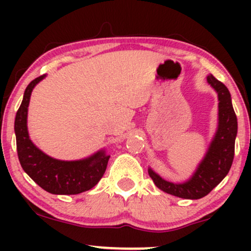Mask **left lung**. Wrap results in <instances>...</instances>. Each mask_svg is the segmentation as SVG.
Segmentation results:
<instances>
[{
	"label": "left lung",
	"instance_id": "8db88e82",
	"mask_svg": "<svg viewBox=\"0 0 251 251\" xmlns=\"http://www.w3.org/2000/svg\"><path fill=\"white\" fill-rule=\"evenodd\" d=\"M209 85L218 97V125L210 143L208 151L196 171L188 180L174 183L165 180L151 168L149 175L158 189L184 200H200L216 188L231 168L235 153V139L237 135V118L232 107L231 96L226 86L214 75L206 76Z\"/></svg>",
	"mask_w": 251,
	"mask_h": 251
}]
</instances>
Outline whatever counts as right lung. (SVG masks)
<instances>
[{"mask_svg":"<svg viewBox=\"0 0 251 251\" xmlns=\"http://www.w3.org/2000/svg\"><path fill=\"white\" fill-rule=\"evenodd\" d=\"M34 79L25 88L21 106L15 117L16 148L25 172L43 190L53 195H77L91 190L105 174L109 155L105 149L79 160H60L42 152L30 140L27 127L28 106L31 92L41 80Z\"/></svg>","mask_w":251,"mask_h":251,"instance_id":"1","label":"right lung"}]
</instances>
